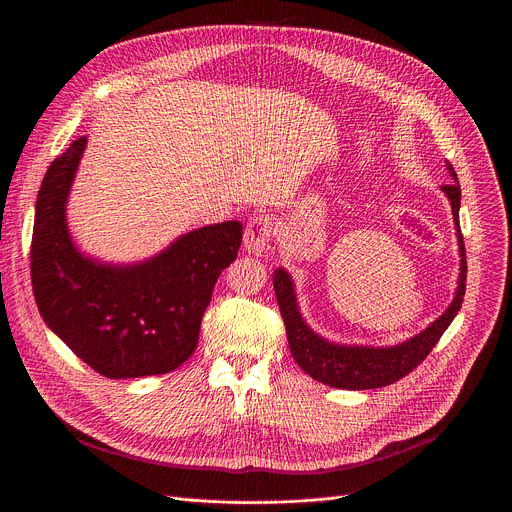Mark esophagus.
<instances>
[{"label":"esophagus","mask_w":512,"mask_h":512,"mask_svg":"<svg viewBox=\"0 0 512 512\" xmlns=\"http://www.w3.org/2000/svg\"><path fill=\"white\" fill-rule=\"evenodd\" d=\"M271 239H273V223L267 214H253L247 227H245V249L249 253L261 255L271 247Z\"/></svg>","instance_id":"esophagus-1"}]
</instances>
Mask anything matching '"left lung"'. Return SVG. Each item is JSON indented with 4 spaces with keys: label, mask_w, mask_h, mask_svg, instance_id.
Returning a JSON list of instances; mask_svg holds the SVG:
<instances>
[{
    "label": "left lung",
    "mask_w": 512,
    "mask_h": 512,
    "mask_svg": "<svg viewBox=\"0 0 512 512\" xmlns=\"http://www.w3.org/2000/svg\"><path fill=\"white\" fill-rule=\"evenodd\" d=\"M448 170L450 176L454 178L452 184L442 186V190L448 194L452 202V212H454V223L458 229V239H460V257H462V267H460V281H458V291L456 298L450 304V308L437 318L429 328H425L421 334L413 336L411 340L391 346V348H369V346H338L332 342H326L318 334H314L302 320L298 304H296V294H294V283H291V277L287 271L277 269L273 275V287H275V296L279 304V312L285 324L287 332V342L289 350L294 354L296 362L300 367L316 381L336 387V389H377L385 387L391 383H397L405 375H409L413 369H417V364L425 360V356L433 350V346L440 342L442 334L446 328L452 324L456 314L462 308L464 294H466V247H464V237L460 231V182L454 166L450 162Z\"/></svg>",
    "instance_id": "obj_1"
}]
</instances>
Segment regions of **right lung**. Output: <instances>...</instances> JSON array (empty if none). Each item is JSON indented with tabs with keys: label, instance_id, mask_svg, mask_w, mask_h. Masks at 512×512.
Wrapping results in <instances>:
<instances>
[{
	"label": "right lung",
	"instance_id": "add662e5",
	"mask_svg": "<svg viewBox=\"0 0 512 512\" xmlns=\"http://www.w3.org/2000/svg\"><path fill=\"white\" fill-rule=\"evenodd\" d=\"M87 137L58 156L40 186L30 245L40 316L107 379L164 375L186 362L214 283L239 253L243 225L227 221L180 237L150 261L113 267L83 257L66 229V196Z\"/></svg>",
	"mask_w": 512,
	"mask_h": 512
}]
</instances>
